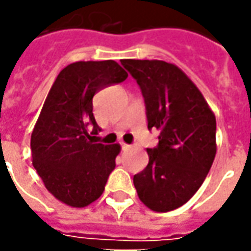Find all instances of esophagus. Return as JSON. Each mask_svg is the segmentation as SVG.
<instances>
[{"label": "esophagus", "mask_w": 251, "mask_h": 251, "mask_svg": "<svg viewBox=\"0 0 251 251\" xmlns=\"http://www.w3.org/2000/svg\"><path fill=\"white\" fill-rule=\"evenodd\" d=\"M120 145H122V151H124V152H126V151H128L129 148H131V146L127 145V144H124V142H122Z\"/></svg>", "instance_id": "34e87169"}]
</instances>
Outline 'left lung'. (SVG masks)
<instances>
[{
  "instance_id": "8db88e82",
  "label": "left lung",
  "mask_w": 251,
  "mask_h": 251,
  "mask_svg": "<svg viewBox=\"0 0 251 251\" xmlns=\"http://www.w3.org/2000/svg\"><path fill=\"white\" fill-rule=\"evenodd\" d=\"M145 100L148 128L159 144L134 176L141 201L153 211H171L192 198L216 157V116L184 72L163 60L123 59Z\"/></svg>"
}]
</instances>
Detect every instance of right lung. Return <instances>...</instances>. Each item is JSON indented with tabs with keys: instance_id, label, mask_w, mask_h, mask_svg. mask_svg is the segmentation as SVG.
Listing matches in <instances>:
<instances>
[{
	"instance_id": "add662e5",
	"label": "right lung",
	"mask_w": 251,
	"mask_h": 251,
	"mask_svg": "<svg viewBox=\"0 0 251 251\" xmlns=\"http://www.w3.org/2000/svg\"><path fill=\"white\" fill-rule=\"evenodd\" d=\"M127 77L114 60L75 62L59 73L44 102L30 142L33 166L65 204L85 207L105 191L120 145L95 144L92 98Z\"/></svg>"
}]
</instances>
